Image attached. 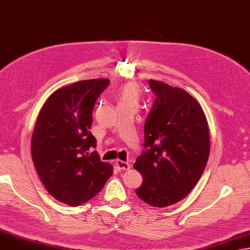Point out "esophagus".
Here are the masks:
<instances>
[{
  "label": "esophagus",
  "instance_id": "esophagus-1",
  "mask_svg": "<svg viewBox=\"0 0 250 250\" xmlns=\"http://www.w3.org/2000/svg\"><path fill=\"white\" fill-rule=\"evenodd\" d=\"M115 165L116 167L119 168V169L121 170H128L130 168V165L128 164L127 162H124V161H121V160H118L115 162Z\"/></svg>",
  "mask_w": 250,
  "mask_h": 250
}]
</instances>
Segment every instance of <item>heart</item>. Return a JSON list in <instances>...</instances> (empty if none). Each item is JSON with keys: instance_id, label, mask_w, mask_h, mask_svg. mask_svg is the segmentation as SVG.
Here are the masks:
<instances>
[{"instance_id": "1", "label": "heart", "mask_w": 250, "mask_h": 250, "mask_svg": "<svg viewBox=\"0 0 250 250\" xmlns=\"http://www.w3.org/2000/svg\"><path fill=\"white\" fill-rule=\"evenodd\" d=\"M140 97V89L135 84H128L123 86L118 93L119 104H138Z\"/></svg>"}]
</instances>
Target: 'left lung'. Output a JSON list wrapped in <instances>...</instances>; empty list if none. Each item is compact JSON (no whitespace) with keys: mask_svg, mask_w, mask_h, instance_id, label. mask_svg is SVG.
I'll use <instances>...</instances> for the list:
<instances>
[{"mask_svg":"<svg viewBox=\"0 0 250 250\" xmlns=\"http://www.w3.org/2000/svg\"><path fill=\"white\" fill-rule=\"evenodd\" d=\"M155 95L145 122V144L134 164L142 176L136 194L154 207L183 200L205 169L210 150L203 109L186 90L149 81Z\"/></svg>","mask_w":250,"mask_h":250,"instance_id":"left-lung-1","label":"left lung"}]
</instances>
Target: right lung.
Masks as SVG:
<instances>
[{"instance_id":"obj_1","label":"right lung","mask_w":250,"mask_h":250,"mask_svg":"<svg viewBox=\"0 0 250 250\" xmlns=\"http://www.w3.org/2000/svg\"><path fill=\"white\" fill-rule=\"evenodd\" d=\"M108 79L80 81L59 88L43 105L34 126L31 153L41 181L56 200L82 205L103 189L112 166L100 161L89 131L97 99Z\"/></svg>"}]
</instances>
